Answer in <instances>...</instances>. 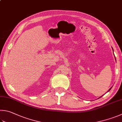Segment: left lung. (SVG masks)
Listing matches in <instances>:
<instances>
[{
  "instance_id": "obj_1",
  "label": "left lung",
  "mask_w": 122,
  "mask_h": 122,
  "mask_svg": "<svg viewBox=\"0 0 122 122\" xmlns=\"http://www.w3.org/2000/svg\"><path fill=\"white\" fill-rule=\"evenodd\" d=\"M115 59H116V58H115ZM111 88H112V87H111V88H110V89H109V91H110V90H111ZM101 97H102V96H101ZM101 97H100V98H101Z\"/></svg>"
}]
</instances>
